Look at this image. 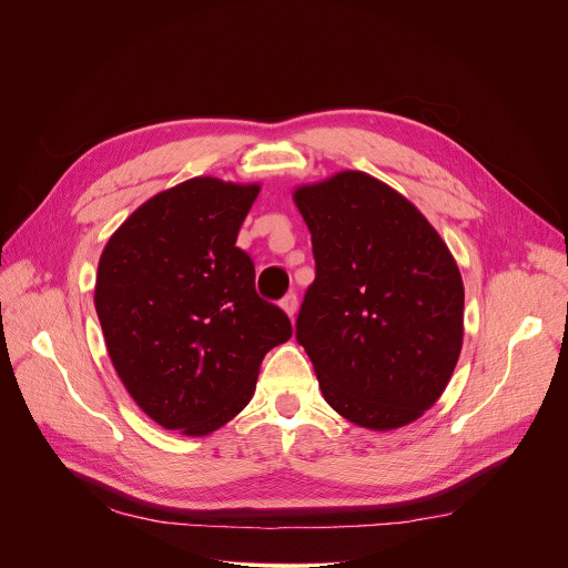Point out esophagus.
Returning a JSON list of instances; mask_svg holds the SVG:
<instances>
[{"mask_svg":"<svg viewBox=\"0 0 568 568\" xmlns=\"http://www.w3.org/2000/svg\"><path fill=\"white\" fill-rule=\"evenodd\" d=\"M281 307L285 310V314L290 316V318H294V314H296V310H298V298H296V294H285L283 298H281Z\"/></svg>","mask_w":568,"mask_h":568,"instance_id":"1","label":"esophagus"}]
</instances>
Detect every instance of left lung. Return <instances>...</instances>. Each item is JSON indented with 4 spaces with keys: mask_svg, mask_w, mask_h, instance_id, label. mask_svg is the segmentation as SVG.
Wrapping results in <instances>:
<instances>
[{
    "mask_svg": "<svg viewBox=\"0 0 568 568\" xmlns=\"http://www.w3.org/2000/svg\"><path fill=\"white\" fill-rule=\"evenodd\" d=\"M316 278L296 342L346 420L388 432L443 395L463 346L465 290L427 217L384 182L344 171L298 186Z\"/></svg>",
    "mask_w": 568,
    "mask_h": 568,
    "instance_id": "8db88e82",
    "label": "left lung"
}]
</instances>
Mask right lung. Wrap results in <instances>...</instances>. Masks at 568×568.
<instances>
[{
  "instance_id": "add662e5",
  "label": "right lung",
  "mask_w": 568,
  "mask_h": 568,
  "mask_svg": "<svg viewBox=\"0 0 568 568\" xmlns=\"http://www.w3.org/2000/svg\"><path fill=\"white\" fill-rule=\"evenodd\" d=\"M258 184L193 178L143 202L108 240L94 305L110 359L156 425L206 436L247 407L263 357L292 337L235 247Z\"/></svg>"
}]
</instances>
